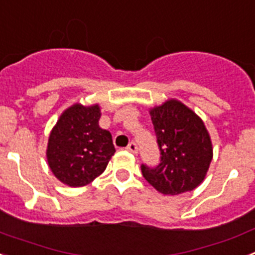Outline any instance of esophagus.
<instances>
[{"label":"esophagus","instance_id":"1","mask_svg":"<svg viewBox=\"0 0 255 255\" xmlns=\"http://www.w3.org/2000/svg\"><path fill=\"white\" fill-rule=\"evenodd\" d=\"M126 149L129 150L130 153H132V154H136V153H138V145H136V143L131 141V143L126 147Z\"/></svg>","mask_w":255,"mask_h":255}]
</instances>
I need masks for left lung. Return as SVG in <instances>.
Wrapping results in <instances>:
<instances>
[{
    "label": "left lung",
    "instance_id": "obj_1",
    "mask_svg": "<svg viewBox=\"0 0 255 255\" xmlns=\"http://www.w3.org/2000/svg\"><path fill=\"white\" fill-rule=\"evenodd\" d=\"M161 161L141 164L144 179L164 195L190 191L203 182L213 157L211 136L194 111L177 100L150 108Z\"/></svg>",
    "mask_w": 255,
    "mask_h": 255
}]
</instances>
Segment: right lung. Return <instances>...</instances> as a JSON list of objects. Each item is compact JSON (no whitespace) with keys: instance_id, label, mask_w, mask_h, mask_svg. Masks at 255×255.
Masks as SVG:
<instances>
[{"instance_id":"1","label":"right lung","mask_w":255,"mask_h":255,"mask_svg":"<svg viewBox=\"0 0 255 255\" xmlns=\"http://www.w3.org/2000/svg\"><path fill=\"white\" fill-rule=\"evenodd\" d=\"M98 105L75 103L62 112L47 145V162L56 177L78 188L93 181L115 154L112 135L98 125Z\"/></svg>"}]
</instances>
